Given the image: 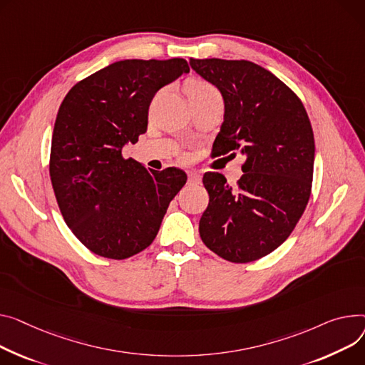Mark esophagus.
<instances>
[{
  "label": "esophagus",
  "mask_w": 365,
  "mask_h": 365,
  "mask_svg": "<svg viewBox=\"0 0 365 365\" xmlns=\"http://www.w3.org/2000/svg\"><path fill=\"white\" fill-rule=\"evenodd\" d=\"M187 182H189L190 185H197V183H200V182H201V176H200V173H197V172H189V173H187Z\"/></svg>",
  "instance_id": "esophagus-1"
}]
</instances>
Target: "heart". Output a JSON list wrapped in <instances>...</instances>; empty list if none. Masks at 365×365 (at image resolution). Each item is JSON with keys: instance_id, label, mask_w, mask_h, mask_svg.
<instances>
[{"instance_id": "b5f03b06", "label": "heart", "mask_w": 365, "mask_h": 365, "mask_svg": "<svg viewBox=\"0 0 365 365\" xmlns=\"http://www.w3.org/2000/svg\"><path fill=\"white\" fill-rule=\"evenodd\" d=\"M186 95L189 101L208 100V98H220V93L208 82L202 79H190L186 86Z\"/></svg>"}]
</instances>
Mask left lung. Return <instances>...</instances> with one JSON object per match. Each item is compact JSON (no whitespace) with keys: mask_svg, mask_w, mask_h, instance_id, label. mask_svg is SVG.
Segmentation results:
<instances>
[{"mask_svg":"<svg viewBox=\"0 0 365 365\" xmlns=\"http://www.w3.org/2000/svg\"><path fill=\"white\" fill-rule=\"evenodd\" d=\"M189 64L225 101L214 157L235 151L245 157L236 187L222 173L204 175L210 202L200 235L218 257L251 262L279 248L305 211L315 154L309 118L298 96L252 61L190 58Z\"/></svg>","mask_w":365,"mask_h":365,"instance_id":"8db88e82","label":"left lung"}]
</instances>
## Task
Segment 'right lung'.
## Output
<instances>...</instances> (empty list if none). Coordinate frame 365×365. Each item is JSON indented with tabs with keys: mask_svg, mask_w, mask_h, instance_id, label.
<instances>
[{
	"mask_svg": "<svg viewBox=\"0 0 365 365\" xmlns=\"http://www.w3.org/2000/svg\"><path fill=\"white\" fill-rule=\"evenodd\" d=\"M186 73L183 58L115 61L63 100L50 176L66 225L93 254L125 259L150 247L186 183L180 168L157 172L121 157L147 132L154 95Z\"/></svg>",
	"mask_w": 365,
	"mask_h": 365,
	"instance_id": "1",
	"label": "right lung"
}]
</instances>
